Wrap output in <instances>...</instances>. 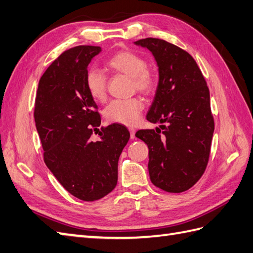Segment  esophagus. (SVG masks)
Wrapping results in <instances>:
<instances>
[{"instance_id": "esophagus-1", "label": "esophagus", "mask_w": 253, "mask_h": 253, "mask_svg": "<svg viewBox=\"0 0 253 253\" xmlns=\"http://www.w3.org/2000/svg\"><path fill=\"white\" fill-rule=\"evenodd\" d=\"M128 131H130V136L132 139L135 138V128L134 127H128Z\"/></svg>"}]
</instances>
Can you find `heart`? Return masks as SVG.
<instances>
[{
  "label": "heart",
  "instance_id": "1",
  "mask_svg": "<svg viewBox=\"0 0 253 253\" xmlns=\"http://www.w3.org/2000/svg\"><path fill=\"white\" fill-rule=\"evenodd\" d=\"M106 65L108 69L131 77L138 91L144 93L155 87V77L147 70L146 61L140 55L132 51H120L110 57ZM85 87L90 96L96 102H103L106 98V77L95 69H91L85 75ZM144 102L138 97L126 100H115L110 102L104 110V116L109 122L133 126L139 119Z\"/></svg>",
  "mask_w": 253,
  "mask_h": 253
}]
</instances>
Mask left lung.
<instances>
[{
  "label": "left lung",
  "instance_id": "obj_1",
  "mask_svg": "<svg viewBox=\"0 0 253 253\" xmlns=\"http://www.w3.org/2000/svg\"><path fill=\"white\" fill-rule=\"evenodd\" d=\"M155 58L159 83L146 118L160 123L156 130H139L135 136L149 149L151 182L166 192L180 193L204 174L214 130L206 80L191 55L169 42H134Z\"/></svg>",
  "mask_w": 253,
  "mask_h": 253
}]
</instances>
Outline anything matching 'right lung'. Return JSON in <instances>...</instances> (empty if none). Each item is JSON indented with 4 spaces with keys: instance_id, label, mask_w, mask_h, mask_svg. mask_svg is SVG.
Returning <instances> with one entry per match:
<instances>
[{
    "instance_id": "right-lung-1",
    "label": "right lung",
    "mask_w": 253,
    "mask_h": 253,
    "mask_svg": "<svg viewBox=\"0 0 253 253\" xmlns=\"http://www.w3.org/2000/svg\"><path fill=\"white\" fill-rule=\"evenodd\" d=\"M102 51L77 46L54 60L40 79L34 119L49 170L75 198L93 202L107 195L118 180V161L130 138L125 126L92 130L101 125L97 105L85 87L88 65Z\"/></svg>"
}]
</instances>
